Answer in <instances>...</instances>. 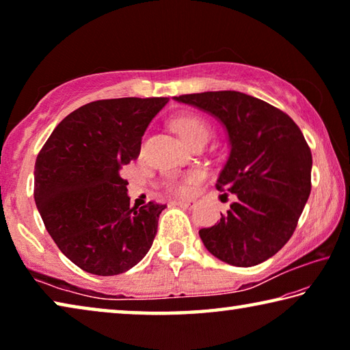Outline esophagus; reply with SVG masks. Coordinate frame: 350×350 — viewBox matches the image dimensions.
Here are the masks:
<instances>
[{"mask_svg":"<svg viewBox=\"0 0 350 350\" xmlns=\"http://www.w3.org/2000/svg\"><path fill=\"white\" fill-rule=\"evenodd\" d=\"M176 205H180V206H185V208H193L194 205H196V199H185V200H177L174 202Z\"/></svg>","mask_w":350,"mask_h":350,"instance_id":"esophagus-1","label":"esophagus"}]
</instances>
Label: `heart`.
Returning a JSON list of instances; mask_svg holds the SVG:
<instances>
[{
  "instance_id": "1",
  "label": "heart",
  "mask_w": 350,
  "mask_h": 350,
  "mask_svg": "<svg viewBox=\"0 0 350 350\" xmlns=\"http://www.w3.org/2000/svg\"><path fill=\"white\" fill-rule=\"evenodd\" d=\"M173 126L191 146L205 145L211 135L210 123L204 117L193 114V112H185V114L174 117ZM200 179H202V174L198 173V171L189 173L185 177H171L167 180V189L171 194H176V196H183Z\"/></svg>"
}]
</instances>
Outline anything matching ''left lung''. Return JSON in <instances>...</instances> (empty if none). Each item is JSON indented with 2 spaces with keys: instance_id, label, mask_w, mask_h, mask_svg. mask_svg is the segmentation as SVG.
<instances>
[{
  "instance_id": "8db88e82",
  "label": "left lung",
  "mask_w": 350,
  "mask_h": 350,
  "mask_svg": "<svg viewBox=\"0 0 350 350\" xmlns=\"http://www.w3.org/2000/svg\"><path fill=\"white\" fill-rule=\"evenodd\" d=\"M174 98L210 112L228 131L230 156L216 188L236 199L221 221L199 230L200 239L230 265L264 262L292 238L309 199L312 152L303 133L286 112L238 91Z\"/></svg>"
}]
</instances>
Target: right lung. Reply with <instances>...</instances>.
<instances>
[{"label":"right lung","instance_id":"1","mask_svg":"<svg viewBox=\"0 0 350 350\" xmlns=\"http://www.w3.org/2000/svg\"><path fill=\"white\" fill-rule=\"evenodd\" d=\"M168 97L91 102L58 123L35 162L33 198L44 227L68 259L112 276L144 259L167 205L129 206L122 168Z\"/></svg>","mask_w":350,"mask_h":350}]
</instances>
